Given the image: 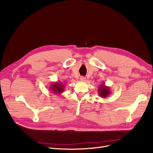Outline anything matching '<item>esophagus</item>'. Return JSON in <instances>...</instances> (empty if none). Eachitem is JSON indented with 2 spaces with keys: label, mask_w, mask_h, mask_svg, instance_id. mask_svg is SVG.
<instances>
[{
  "label": "esophagus",
  "mask_w": 153,
  "mask_h": 153,
  "mask_svg": "<svg viewBox=\"0 0 153 153\" xmlns=\"http://www.w3.org/2000/svg\"><path fill=\"white\" fill-rule=\"evenodd\" d=\"M80 80H81V81H82V82H84L85 81V77L84 76H81V77H80Z\"/></svg>",
  "instance_id": "1"
}]
</instances>
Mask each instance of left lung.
I'll return each instance as SVG.
<instances>
[{
  "mask_svg": "<svg viewBox=\"0 0 153 153\" xmlns=\"http://www.w3.org/2000/svg\"><path fill=\"white\" fill-rule=\"evenodd\" d=\"M99 95L102 98H106L111 94L110 88L108 86H106L105 83L101 84L98 88Z\"/></svg>",
  "mask_w": 153,
  "mask_h": 153,
  "instance_id": "obj_1",
  "label": "left lung"
}]
</instances>
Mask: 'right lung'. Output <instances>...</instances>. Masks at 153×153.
<instances>
[{"instance_id": "obj_1", "label": "right lung", "mask_w": 153, "mask_h": 153, "mask_svg": "<svg viewBox=\"0 0 153 153\" xmlns=\"http://www.w3.org/2000/svg\"><path fill=\"white\" fill-rule=\"evenodd\" d=\"M49 88L50 90L52 92V93L61 94L64 92L65 85H64V84L61 81H58L53 82Z\"/></svg>"}]
</instances>
